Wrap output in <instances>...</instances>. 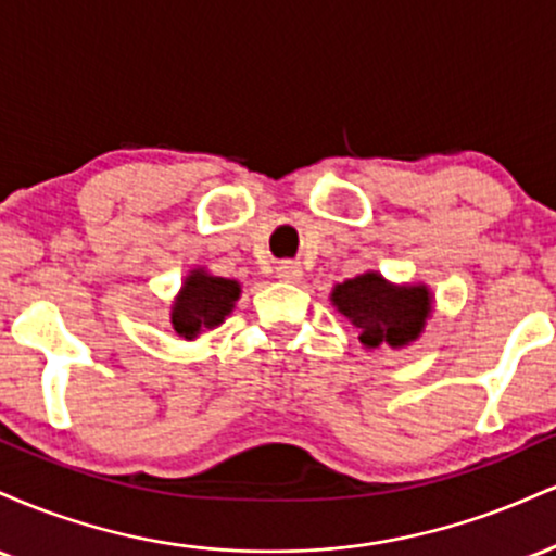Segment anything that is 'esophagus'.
I'll return each instance as SVG.
<instances>
[{
  "mask_svg": "<svg viewBox=\"0 0 556 556\" xmlns=\"http://www.w3.org/2000/svg\"><path fill=\"white\" fill-rule=\"evenodd\" d=\"M300 274H303V269H300L298 261H279V266H277L279 279H285V282H298Z\"/></svg>",
  "mask_w": 556,
  "mask_h": 556,
  "instance_id": "obj_1",
  "label": "esophagus"
}]
</instances>
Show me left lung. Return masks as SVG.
Segmentation results:
<instances>
[{
    "mask_svg": "<svg viewBox=\"0 0 556 556\" xmlns=\"http://www.w3.org/2000/svg\"><path fill=\"white\" fill-rule=\"evenodd\" d=\"M331 300L358 329V340L366 348H402L413 342L431 314V298L426 287H394L381 274H361L337 285Z\"/></svg>",
    "mask_w": 556,
    "mask_h": 556,
    "instance_id": "8db88e82",
    "label": "left lung"
}]
</instances>
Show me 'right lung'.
I'll return each instance as SVG.
<instances>
[{
  "instance_id": "right-lung-1",
  "label": "right lung",
  "mask_w": 556,
  "mask_h": 556,
  "mask_svg": "<svg viewBox=\"0 0 556 556\" xmlns=\"http://www.w3.org/2000/svg\"><path fill=\"white\" fill-rule=\"evenodd\" d=\"M240 295L235 279L212 277L206 271H193L185 279L180 298L172 308V327L185 340H193L201 329H214L225 321Z\"/></svg>"
}]
</instances>
